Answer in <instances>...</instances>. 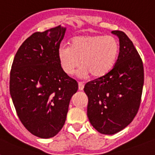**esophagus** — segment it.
<instances>
[{
    "label": "esophagus",
    "instance_id": "34e87169",
    "mask_svg": "<svg viewBox=\"0 0 155 155\" xmlns=\"http://www.w3.org/2000/svg\"><path fill=\"white\" fill-rule=\"evenodd\" d=\"M78 85H79V90H80V91H83V90H84V83H82V82H79Z\"/></svg>",
    "mask_w": 155,
    "mask_h": 155
}]
</instances>
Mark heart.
Wrapping results in <instances>:
<instances>
[{
    "label": "heart",
    "mask_w": 155,
    "mask_h": 155,
    "mask_svg": "<svg viewBox=\"0 0 155 155\" xmlns=\"http://www.w3.org/2000/svg\"><path fill=\"white\" fill-rule=\"evenodd\" d=\"M118 52L119 44L113 36L87 35L73 38L70 46L61 45L58 54L60 65L67 75H72L80 63L82 67L78 71L80 77L91 74L97 78L113 68Z\"/></svg>",
    "instance_id": "b5f03b06"
}]
</instances>
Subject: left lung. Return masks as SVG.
<instances>
[{
	"label": "left lung",
	"instance_id": "8db88e82",
	"mask_svg": "<svg viewBox=\"0 0 155 155\" xmlns=\"http://www.w3.org/2000/svg\"><path fill=\"white\" fill-rule=\"evenodd\" d=\"M119 38V55L107 74L87 83V117L97 132L114 135L126 128L137 114L143 87V65L132 41L123 31H113Z\"/></svg>",
	"mask_w": 155,
	"mask_h": 155
}]
</instances>
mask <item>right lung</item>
Segmentation results:
<instances>
[{
	"label": "right lung",
	"instance_id": "right-lung-1",
	"mask_svg": "<svg viewBox=\"0 0 155 155\" xmlns=\"http://www.w3.org/2000/svg\"><path fill=\"white\" fill-rule=\"evenodd\" d=\"M66 27L60 25L27 38L15 53L9 89L20 121L42 139L63 128L78 84L62 70L58 49Z\"/></svg>",
	"mask_w": 155,
	"mask_h": 155
}]
</instances>
